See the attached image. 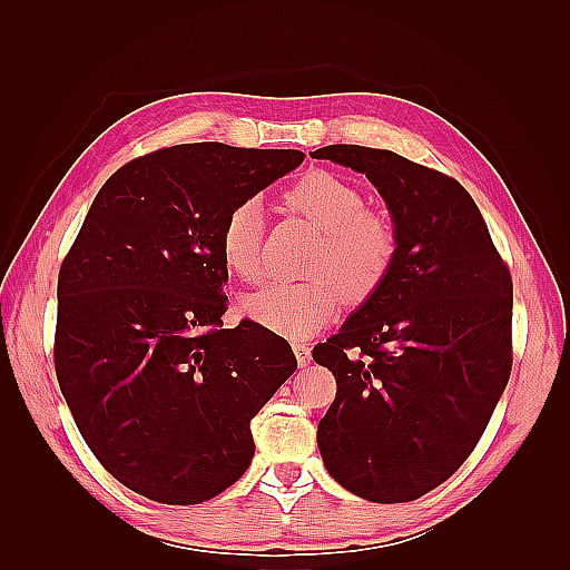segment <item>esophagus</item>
<instances>
[{
  "label": "esophagus",
  "instance_id": "34e87169",
  "mask_svg": "<svg viewBox=\"0 0 570 570\" xmlns=\"http://www.w3.org/2000/svg\"><path fill=\"white\" fill-rule=\"evenodd\" d=\"M292 350H295V356H297V364L304 368V366H308L312 364V350L306 347L304 342H297V344H292Z\"/></svg>",
  "mask_w": 570,
  "mask_h": 570
}]
</instances>
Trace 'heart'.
<instances>
[{"instance_id":"b5f03b06","label":"heart","mask_w":570,"mask_h":570,"mask_svg":"<svg viewBox=\"0 0 570 570\" xmlns=\"http://www.w3.org/2000/svg\"><path fill=\"white\" fill-rule=\"evenodd\" d=\"M289 212L321 230L302 283H271L245 302V312L268 331L304 337L333 318L340 297L364 302L383 287L400 239L392 220L364 206L361 189L333 170H308L283 193ZM264 216L256 199H243L223 218L218 252L226 268L247 285L264 281Z\"/></svg>"}]
</instances>
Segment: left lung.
<instances>
[{
    "label": "left lung",
    "mask_w": 570,
    "mask_h": 570,
    "mask_svg": "<svg viewBox=\"0 0 570 570\" xmlns=\"http://www.w3.org/2000/svg\"><path fill=\"white\" fill-rule=\"evenodd\" d=\"M383 195L400 249L383 287L314 347L337 381L318 423L327 473L377 504L454 475L511 373V273L465 187L390 149L331 145Z\"/></svg>",
    "instance_id": "8db88e82"
}]
</instances>
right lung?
<instances>
[{"instance_id": "add662e5", "label": "right lung", "mask_w": 570, "mask_h": 570, "mask_svg": "<svg viewBox=\"0 0 570 570\" xmlns=\"http://www.w3.org/2000/svg\"><path fill=\"white\" fill-rule=\"evenodd\" d=\"M304 161L297 149H157L101 185L57 285L55 368L97 461L159 504L243 478L249 423L297 358L254 321L223 327V218Z\"/></svg>"}]
</instances>
